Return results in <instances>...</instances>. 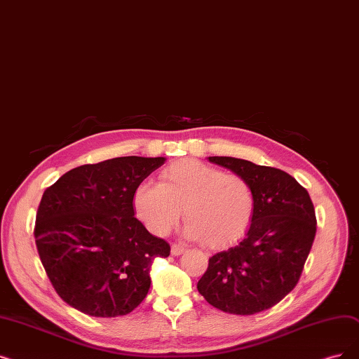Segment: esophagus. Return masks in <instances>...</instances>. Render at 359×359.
Listing matches in <instances>:
<instances>
[{
    "label": "esophagus",
    "mask_w": 359,
    "mask_h": 359,
    "mask_svg": "<svg viewBox=\"0 0 359 359\" xmlns=\"http://www.w3.org/2000/svg\"><path fill=\"white\" fill-rule=\"evenodd\" d=\"M184 252H186V246L184 245H182V243H173V245H171V255L179 257V255H182Z\"/></svg>",
    "instance_id": "obj_1"
}]
</instances>
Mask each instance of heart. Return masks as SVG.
Masks as SVG:
<instances>
[{
    "label": "heart",
    "instance_id": "obj_1",
    "mask_svg": "<svg viewBox=\"0 0 359 359\" xmlns=\"http://www.w3.org/2000/svg\"><path fill=\"white\" fill-rule=\"evenodd\" d=\"M135 208L147 227L164 236L183 215L186 235L210 248L239 241L255 215V192L241 175L198 160H182L165 167L160 184L144 182L136 188Z\"/></svg>",
    "mask_w": 359,
    "mask_h": 359
}]
</instances>
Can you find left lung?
Segmentation results:
<instances>
[{"instance_id": "1", "label": "left lung", "mask_w": 359, "mask_h": 359, "mask_svg": "<svg viewBox=\"0 0 359 359\" xmlns=\"http://www.w3.org/2000/svg\"><path fill=\"white\" fill-rule=\"evenodd\" d=\"M210 161L246 177L257 205L245 239L210 258L198 292L224 313L252 316L278 304L298 285L317 231L314 204L283 170L233 157Z\"/></svg>"}]
</instances>
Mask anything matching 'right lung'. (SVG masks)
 I'll return each instance as SVG.
<instances>
[{
    "mask_svg": "<svg viewBox=\"0 0 359 359\" xmlns=\"http://www.w3.org/2000/svg\"><path fill=\"white\" fill-rule=\"evenodd\" d=\"M165 158L118 157L76 167L46 188L34 236L58 296L90 317L126 316L149 290L170 245L135 217V191Z\"/></svg>",
    "mask_w": 359,
    "mask_h": 359,
    "instance_id": "1",
    "label": "right lung"
}]
</instances>
